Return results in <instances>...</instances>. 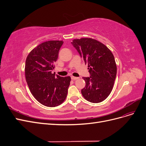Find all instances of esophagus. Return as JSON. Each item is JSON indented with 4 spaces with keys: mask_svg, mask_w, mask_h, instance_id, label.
<instances>
[{
    "mask_svg": "<svg viewBox=\"0 0 146 146\" xmlns=\"http://www.w3.org/2000/svg\"><path fill=\"white\" fill-rule=\"evenodd\" d=\"M79 78L78 77H74V76H71V79L73 80H77V79H78Z\"/></svg>",
    "mask_w": 146,
    "mask_h": 146,
    "instance_id": "esophagus-1",
    "label": "esophagus"
}]
</instances>
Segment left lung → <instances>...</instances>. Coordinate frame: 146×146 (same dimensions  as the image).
Listing matches in <instances>:
<instances>
[{"mask_svg":"<svg viewBox=\"0 0 146 146\" xmlns=\"http://www.w3.org/2000/svg\"><path fill=\"white\" fill-rule=\"evenodd\" d=\"M71 43L85 64H88L91 76L83 77L86 82L81 91L83 96L90 102H101L111 93L116 78L114 55L107 46L94 39H75Z\"/></svg>","mask_w":146,"mask_h":146,"instance_id":"8db88e82","label":"left lung"}]
</instances>
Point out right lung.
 I'll return each instance as SVG.
<instances>
[{
	"mask_svg": "<svg viewBox=\"0 0 146 146\" xmlns=\"http://www.w3.org/2000/svg\"><path fill=\"white\" fill-rule=\"evenodd\" d=\"M63 41H48L34 48L25 61L26 82L31 93L39 103L48 107L62 104L66 98L70 77L55 76V68Z\"/></svg>",
	"mask_w": 146,
	"mask_h": 146,
	"instance_id": "right-lung-1",
	"label": "right lung"
}]
</instances>
